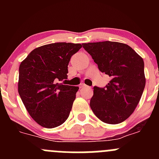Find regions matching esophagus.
<instances>
[{"instance_id": "34e87169", "label": "esophagus", "mask_w": 159, "mask_h": 159, "mask_svg": "<svg viewBox=\"0 0 159 159\" xmlns=\"http://www.w3.org/2000/svg\"><path fill=\"white\" fill-rule=\"evenodd\" d=\"M86 86H87V85H86V84H83V83H82V84H80V85H79V88H80V89H82V88H84V87H86Z\"/></svg>"}]
</instances>
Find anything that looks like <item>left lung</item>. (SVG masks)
Masks as SVG:
<instances>
[{
    "instance_id": "8db88e82",
    "label": "left lung",
    "mask_w": 159,
    "mask_h": 159,
    "mask_svg": "<svg viewBox=\"0 0 159 159\" xmlns=\"http://www.w3.org/2000/svg\"><path fill=\"white\" fill-rule=\"evenodd\" d=\"M98 69L111 78L105 88L94 86L90 107L103 122H122L137 107L145 86L144 61L131 47L115 41L82 44Z\"/></svg>"
}]
</instances>
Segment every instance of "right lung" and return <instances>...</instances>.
<instances>
[{
	"mask_svg": "<svg viewBox=\"0 0 159 159\" xmlns=\"http://www.w3.org/2000/svg\"><path fill=\"white\" fill-rule=\"evenodd\" d=\"M81 47L66 42L46 44L34 49L20 63L19 95L40 125L53 129L68 119L79 88L61 81L68 78L70 57Z\"/></svg>",
	"mask_w": 159,
	"mask_h": 159,
	"instance_id": "obj_1",
	"label": "right lung"
}]
</instances>
